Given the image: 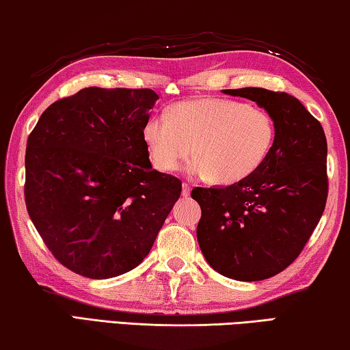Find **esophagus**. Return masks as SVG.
Segmentation results:
<instances>
[{
  "instance_id": "obj_1",
  "label": "esophagus",
  "mask_w": 350,
  "mask_h": 350,
  "mask_svg": "<svg viewBox=\"0 0 350 350\" xmlns=\"http://www.w3.org/2000/svg\"><path fill=\"white\" fill-rule=\"evenodd\" d=\"M189 193H191V187H189V183L183 182V183H182V196H183V198H188Z\"/></svg>"
}]
</instances>
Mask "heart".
<instances>
[{
    "instance_id": "obj_1",
    "label": "heart",
    "mask_w": 350,
    "mask_h": 350,
    "mask_svg": "<svg viewBox=\"0 0 350 350\" xmlns=\"http://www.w3.org/2000/svg\"><path fill=\"white\" fill-rule=\"evenodd\" d=\"M145 146L152 167L171 173L191 154L193 174L217 185L250 177L267 161L276 126L267 111L232 98L198 97L154 114L144 125Z\"/></svg>"
}]
</instances>
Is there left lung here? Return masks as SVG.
<instances>
[{"label": "left lung", "instance_id": "left-lung-1", "mask_svg": "<svg viewBox=\"0 0 350 350\" xmlns=\"http://www.w3.org/2000/svg\"><path fill=\"white\" fill-rule=\"evenodd\" d=\"M256 102L273 117L275 145L256 173L225 188L191 191L202 216L198 242L217 273L260 281L299 256L327 200V142L321 123L286 92L224 90Z\"/></svg>", "mask_w": 350, "mask_h": 350}]
</instances>
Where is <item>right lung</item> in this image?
I'll use <instances>...</instances> for the list:
<instances>
[{"label": "right lung", "mask_w": 350, "mask_h": 350, "mask_svg": "<svg viewBox=\"0 0 350 350\" xmlns=\"http://www.w3.org/2000/svg\"><path fill=\"white\" fill-rule=\"evenodd\" d=\"M152 90L85 88L52 103L29 134L25 199L58 262L108 280L150 253L182 182L151 167Z\"/></svg>", "instance_id": "1"}]
</instances>
